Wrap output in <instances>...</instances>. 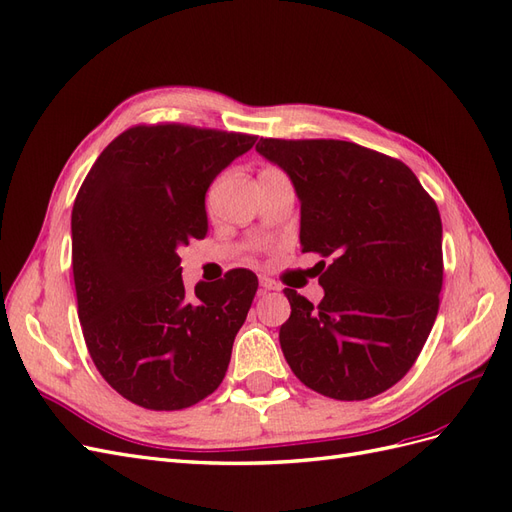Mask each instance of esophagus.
<instances>
[{
	"label": "esophagus",
	"mask_w": 512,
	"mask_h": 512,
	"mask_svg": "<svg viewBox=\"0 0 512 512\" xmlns=\"http://www.w3.org/2000/svg\"><path fill=\"white\" fill-rule=\"evenodd\" d=\"M260 288L262 290H280V284H277L275 280H271V277H260Z\"/></svg>",
	"instance_id": "esophagus-1"
}]
</instances>
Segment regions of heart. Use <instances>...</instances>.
<instances>
[{
    "label": "heart",
    "instance_id": "b5f03b06",
    "mask_svg": "<svg viewBox=\"0 0 512 512\" xmlns=\"http://www.w3.org/2000/svg\"><path fill=\"white\" fill-rule=\"evenodd\" d=\"M265 170H271V168H265Z\"/></svg>",
    "mask_w": 512,
    "mask_h": 512
}]
</instances>
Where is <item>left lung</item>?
<instances>
[{
    "instance_id": "obj_1",
    "label": "left lung",
    "mask_w": 512,
    "mask_h": 512,
    "mask_svg": "<svg viewBox=\"0 0 512 512\" xmlns=\"http://www.w3.org/2000/svg\"><path fill=\"white\" fill-rule=\"evenodd\" d=\"M301 200L303 252L331 258L314 305L286 288L280 329L290 369L309 389L369 399L404 378L440 307L442 220L412 170L348 141L260 138ZM321 271V269H320Z\"/></svg>"
}]
</instances>
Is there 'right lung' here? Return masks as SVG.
I'll return each mask as SVG.
<instances>
[{
	"mask_svg": "<svg viewBox=\"0 0 512 512\" xmlns=\"http://www.w3.org/2000/svg\"><path fill=\"white\" fill-rule=\"evenodd\" d=\"M256 136L156 123L108 145L72 207L79 320L102 378L147 410H183L222 384L258 277L232 269L188 297L177 250L205 239V194Z\"/></svg>",
	"mask_w": 512,
	"mask_h": 512,
	"instance_id": "add662e5",
	"label": "right lung"
}]
</instances>
